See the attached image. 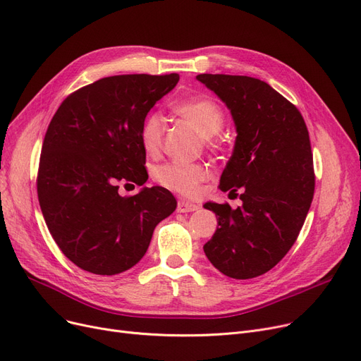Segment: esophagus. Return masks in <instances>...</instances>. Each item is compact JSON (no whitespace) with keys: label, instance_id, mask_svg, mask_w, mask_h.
Segmentation results:
<instances>
[{"label":"esophagus","instance_id":"1","mask_svg":"<svg viewBox=\"0 0 361 361\" xmlns=\"http://www.w3.org/2000/svg\"><path fill=\"white\" fill-rule=\"evenodd\" d=\"M199 209V204L196 203H192L188 200H178V204H177V211L184 214V212H195Z\"/></svg>","mask_w":361,"mask_h":361}]
</instances>
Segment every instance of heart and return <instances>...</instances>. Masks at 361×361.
I'll list each match as a JSON object with an SVG mask.
<instances>
[{
	"instance_id": "obj_1",
	"label": "heart",
	"mask_w": 361,
	"mask_h": 361,
	"mask_svg": "<svg viewBox=\"0 0 361 361\" xmlns=\"http://www.w3.org/2000/svg\"><path fill=\"white\" fill-rule=\"evenodd\" d=\"M178 116L190 123L204 139H209L221 131L224 127V114L221 108L209 98H195L184 101L176 106ZM165 135V120L158 112H152L146 117L142 126L140 137L143 147L149 154H155L162 146ZM209 171L204 165L192 164H165L161 165L157 173V181L181 195H195L199 190Z\"/></svg>"
}]
</instances>
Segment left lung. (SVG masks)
<instances>
[{
    "mask_svg": "<svg viewBox=\"0 0 361 361\" xmlns=\"http://www.w3.org/2000/svg\"><path fill=\"white\" fill-rule=\"evenodd\" d=\"M230 109L235 126L233 155L219 180L222 192L243 202H206L216 215L206 257L224 275L250 279L288 253L310 209L314 173L309 131L300 111L272 86L249 75L196 78Z\"/></svg>",
    "mask_w": 361,
    "mask_h": 361,
    "instance_id": "8db88e82",
    "label": "left lung"
}]
</instances>
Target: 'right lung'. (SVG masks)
<instances>
[{"label":"right lung","mask_w":361,"mask_h":361,"mask_svg":"<svg viewBox=\"0 0 361 361\" xmlns=\"http://www.w3.org/2000/svg\"><path fill=\"white\" fill-rule=\"evenodd\" d=\"M178 80L177 73L111 75L71 93L52 117L37 197L52 238L80 269L117 275L133 268L155 226L176 211L164 187L123 197L117 184L146 183L142 126Z\"/></svg>","instance_id":"add662e5"}]
</instances>
